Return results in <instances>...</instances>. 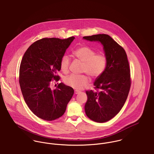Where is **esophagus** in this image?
<instances>
[{"label": "esophagus", "mask_w": 154, "mask_h": 154, "mask_svg": "<svg viewBox=\"0 0 154 154\" xmlns=\"http://www.w3.org/2000/svg\"><path fill=\"white\" fill-rule=\"evenodd\" d=\"M79 93H80V91H78V90H75V91H74V93L76 94H79Z\"/></svg>", "instance_id": "34e87169"}]
</instances>
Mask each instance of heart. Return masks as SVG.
I'll list each match as a JSON object with an SVG mask.
<instances>
[{"instance_id": "b5f03b06", "label": "heart", "mask_w": 154, "mask_h": 154, "mask_svg": "<svg viewBox=\"0 0 154 154\" xmlns=\"http://www.w3.org/2000/svg\"><path fill=\"white\" fill-rule=\"evenodd\" d=\"M96 53L94 50L87 46H80L72 52L75 57L83 62L82 72L88 74L93 79L99 77L104 72L107 65L105 55ZM70 63V60L67 56L62 58L60 68L62 72H68ZM87 74H71L65 78L64 82L66 85L74 89H82L90 82V78Z\"/></svg>"}]
</instances>
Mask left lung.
<instances>
[{
  "label": "left lung",
  "instance_id": "obj_1",
  "mask_svg": "<svg viewBox=\"0 0 154 154\" xmlns=\"http://www.w3.org/2000/svg\"><path fill=\"white\" fill-rule=\"evenodd\" d=\"M83 38L100 42L107 58L104 72L94 82L96 91L86 92L85 112L95 122H106L120 111L130 91V69L127 54L123 47L107 34L85 36Z\"/></svg>",
  "mask_w": 154,
  "mask_h": 154
}]
</instances>
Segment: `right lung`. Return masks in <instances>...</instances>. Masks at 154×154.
Segmentation results:
<instances>
[{"mask_svg":"<svg viewBox=\"0 0 154 154\" xmlns=\"http://www.w3.org/2000/svg\"><path fill=\"white\" fill-rule=\"evenodd\" d=\"M74 39L43 38L34 42L21 62L19 83L23 96L30 109L38 118L56 120L64 114L74 89L60 83L52 90L51 84L60 77V61L66 49Z\"/></svg>","mask_w":154,"mask_h":154,"instance_id":"add662e5","label":"right lung"}]
</instances>
